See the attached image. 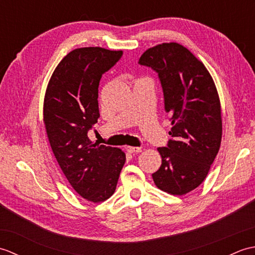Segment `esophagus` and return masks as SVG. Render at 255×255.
Masks as SVG:
<instances>
[{
  "label": "esophagus",
  "mask_w": 255,
  "mask_h": 255,
  "mask_svg": "<svg viewBox=\"0 0 255 255\" xmlns=\"http://www.w3.org/2000/svg\"><path fill=\"white\" fill-rule=\"evenodd\" d=\"M126 150L129 153H139L142 151V149L140 147H126Z\"/></svg>",
  "instance_id": "obj_1"
}]
</instances>
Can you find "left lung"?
<instances>
[{"label": "left lung", "mask_w": 255, "mask_h": 255, "mask_svg": "<svg viewBox=\"0 0 255 255\" xmlns=\"http://www.w3.org/2000/svg\"><path fill=\"white\" fill-rule=\"evenodd\" d=\"M138 63L158 73L164 110L173 125L172 139L158 148L162 164L153 181L162 191L184 195L203 183L220 148L217 90L204 64L176 42L150 48Z\"/></svg>", "instance_id": "1"}]
</instances>
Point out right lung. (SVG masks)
I'll list each match as a JSON object with an SVG mask.
<instances>
[{"mask_svg":"<svg viewBox=\"0 0 255 255\" xmlns=\"http://www.w3.org/2000/svg\"><path fill=\"white\" fill-rule=\"evenodd\" d=\"M122 56L101 47L74 49L58 64L46 91L44 122L52 152L75 192L93 203L114 194L126 161L121 149L88 137L100 117L102 75Z\"/></svg>","mask_w":255,"mask_h":255,"instance_id":"obj_1","label":"right lung"}]
</instances>
